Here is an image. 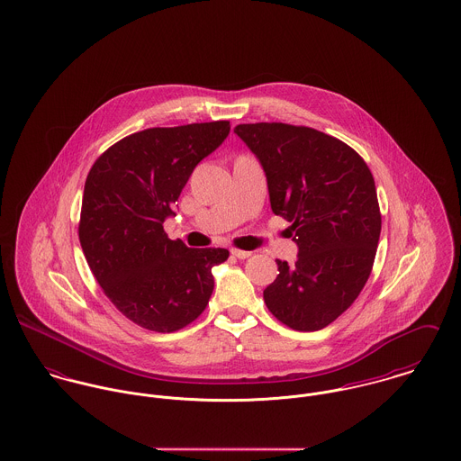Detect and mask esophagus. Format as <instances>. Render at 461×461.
<instances>
[{
	"label": "esophagus",
	"instance_id": "34e87169",
	"mask_svg": "<svg viewBox=\"0 0 461 461\" xmlns=\"http://www.w3.org/2000/svg\"><path fill=\"white\" fill-rule=\"evenodd\" d=\"M230 254H232L234 258H238V259H249V258L252 256V252H247V250H238V249H232V250H230Z\"/></svg>",
	"mask_w": 461,
	"mask_h": 461
}]
</instances>
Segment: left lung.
I'll use <instances>...</instances> for the list:
<instances>
[{"label":"left lung","mask_w":461,"mask_h":461,"mask_svg":"<svg viewBox=\"0 0 461 461\" xmlns=\"http://www.w3.org/2000/svg\"><path fill=\"white\" fill-rule=\"evenodd\" d=\"M234 132L263 165L271 211L291 223L298 259L276 261L269 312L298 331L329 327L360 294L376 256L382 214L373 174L344 141L282 122Z\"/></svg>","instance_id":"obj_1"}]
</instances>
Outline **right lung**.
<instances>
[{
	"instance_id": "1",
	"label": "right lung",
	"mask_w": 461,
	"mask_h": 461,
	"mask_svg": "<svg viewBox=\"0 0 461 461\" xmlns=\"http://www.w3.org/2000/svg\"><path fill=\"white\" fill-rule=\"evenodd\" d=\"M230 131L229 121L132 132L92 165L81 202L79 243L110 302L141 329L170 333L203 312L211 269L225 249H188L163 221L194 168Z\"/></svg>"
}]
</instances>
